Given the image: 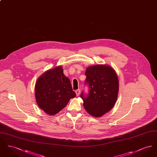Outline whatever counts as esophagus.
Masks as SVG:
<instances>
[{
	"mask_svg": "<svg viewBox=\"0 0 157 157\" xmlns=\"http://www.w3.org/2000/svg\"><path fill=\"white\" fill-rule=\"evenodd\" d=\"M80 92H81L80 90H75V93H76V96H79V95Z\"/></svg>",
	"mask_w": 157,
	"mask_h": 157,
	"instance_id": "obj_1",
	"label": "esophagus"
}]
</instances>
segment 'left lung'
Instances as JSON below:
<instances>
[{
  "instance_id": "left-lung-1",
  "label": "left lung",
  "mask_w": 157,
  "mask_h": 157,
  "mask_svg": "<svg viewBox=\"0 0 157 157\" xmlns=\"http://www.w3.org/2000/svg\"><path fill=\"white\" fill-rule=\"evenodd\" d=\"M85 84L89 86L88 94L82 92L81 98L86 111L93 117H100L114 106L119 90L118 76L110 66L97 65L87 67Z\"/></svg>"
}]
</instances>
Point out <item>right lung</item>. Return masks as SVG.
<instances>
[{
	"label": "right lung",
	"instance_id": "1",
	"mask_svg": "<svg viewBox=\"0 0 157 157\" xmlns=\"http://www.w3.org/2000/svg\"><path fill=\"white\" fill-rule=\"evenodd\" d=\"M76 97L70 80L63 72L62 67L49 69L36 82L35 98L38 106L46 113L53 115Z\"/></svg>",
	"mask_w": 157,
	"mask_h": 157
}]
</instances>
